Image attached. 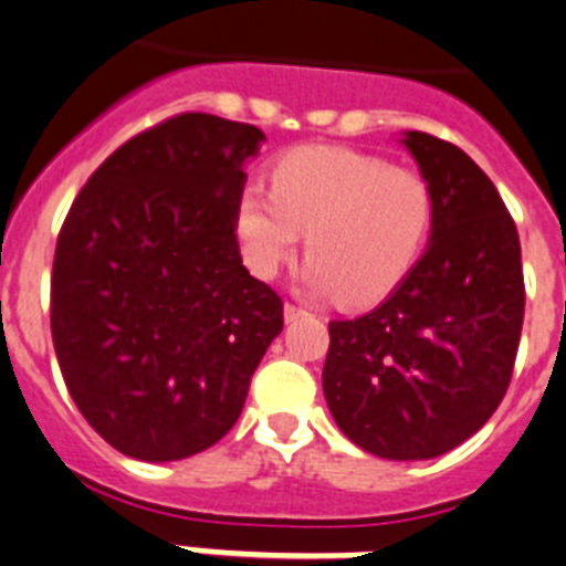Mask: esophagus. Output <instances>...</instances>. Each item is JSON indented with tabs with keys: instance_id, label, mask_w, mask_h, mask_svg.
Segmentation results:
<instances>
[{
	"instance_id": "1",
	"label": "esophagus",
	"mask_w": 566,
	"mask_h": 566,
	"mask_svg": "<svg viewBox=\"0 0 566 566\" xmlns=\"http://www.w3.org/2000/svg\"><path fill=\"white\" fill-rule=\"evenodd\" d=\"M298 316H304V307H298V304H293V302L284 304V318H287V322H293V318H298Z\"/></svg>"
}]
</instances>
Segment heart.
<instances>
[{
    "instance_id": "obj_1",
    "label": "heart",
    "mask_w": 566,
    "mask_h": 566,
    "mask_svg": "<svg viewBox=\"0 0 566 566\" xmlns=\"http://www.w3.org/2000/svg\"><path fill=\"white\" fill-rule=\"evenodd\" d=\"M436 196L424 174L350 147L311 145L273 167V190L250 185L235 208L244 259L276 276L307 230V287L373 304L399 287L424 253Z\"/></svg>"
}]
</instances>
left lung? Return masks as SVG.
<instances>
[{
    "label": "left lung",
    "mask_w": 566,
    "mask_h": 566,
    "mask_svg": "<svg viewBox=\"0 0 566 566\" xmlns=\"http://www.w3.org/2000/svg\"><path fill=\"white\" fill-rule=\"evenodd\" d=\"M401 145L436 196L424 255L376 311L331 322L322 370L338 430L390 461L436 459L501 405L524 324L513 216L461 147L421 130Z\"/></svg>",
    "instance_id": "1"
}]
</instances>
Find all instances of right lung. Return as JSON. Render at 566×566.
Instances as JSON below:
<instances>
[{"label": "right lung", "instance_id": "right-lung-1", "mask_svg": "<svg viewBox=\"0 0 566 566\" xmlns=\"http://www.w3.org/2000/svg\"><path fill=\"white\" fill-rule=\"evenodd\" d=\"M264 134L179 113L113 150L59 230L51 333L78 412L119 453L176 461L235 424L282 333L276 290L235 242Z\"/></svg>", "mask_w": 566, "mask_h": 566}]
</instances>
